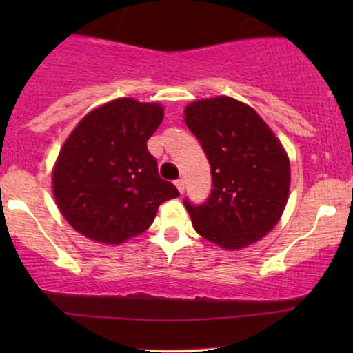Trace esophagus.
Segmentation results:
<instances>
[{
  "label": "esophagus",
  "mask_w": 353,
  "mask_h": 353,
  "mask_svg": "<svg viewBox=\"0 0 353 353\" xmlns=\"http://www.w3.org/2000/svg\"><path fill=\"white\" fill-rule=\"evenodd\" d=\"M176 188L179 189V192H181V194L184 192V189H185V182H184V179H182V177H179V179L176 181Z\"/></svg>",
  "instance_id": "obj_1"
}]
</instances>
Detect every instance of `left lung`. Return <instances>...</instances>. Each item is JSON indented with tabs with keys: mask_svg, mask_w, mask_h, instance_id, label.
<instances>
[{
	"mask_svg": "<svg viewBox=\"0 0 353 353\" xmlns=\"http://www.w3.org/2000/svg\"><path fill=\"white\" fill-rule=\"evenodd\" d=\"M185 125L210 164L212 190L188 209L196 232L224 249H242L274 228L287 204L289 157L252 108L219 96L189 104Z\"/></svg>",
	"mask_w": 353,
	"mask_h": 353,
	"instance_id": "1",
	"label": "left lung"
}]
</instances>
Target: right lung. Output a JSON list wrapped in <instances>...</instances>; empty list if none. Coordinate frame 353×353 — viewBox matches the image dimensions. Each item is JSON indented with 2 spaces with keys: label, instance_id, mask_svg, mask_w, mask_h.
Returning <instances> with one entry per match:
<instances>
[{
  "label": "right lung",
  "instance_id": "1",
  "mask_svg": "<svg viewBox=\"0 0 353 353\" xmlns=\"http://www.w3.org/2000/svg\"><path fill=\"white\" fill-rule=\"evenodd\" d=\"M163 116L159 104L116 99L89 112L68 137L52 189L61 214L83 236L121 244L143 234L159 205L179 196L161 179L148 149Z\"/></svg>",
  "mask_w": 353,
  "mask_h": 353
}]
</instances>
